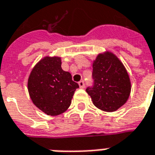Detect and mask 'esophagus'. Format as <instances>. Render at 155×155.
I'll list each match as a JSON object with an SVG mask.
<instances>
[{"label":"esophagus","instance_id":"obj_1","mask_svg":"<svg viewBox=\"0 0 155 155\" xmlns=\"http://www.w3.org/2000/svg\"><path fill=\"white\" fill-rule=\"evenodd\" d=\"M79 85H80V87L83 89V88L85 87V83H84L83 81H81L80 82H79Z\"/></svg>","mask_w":155,"mask_h":155}]
</instances>
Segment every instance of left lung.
Returning a JSON list of instances; mask_svg holds the SVG:
<instances>
[{
    "instance_id": "8db88e82",
    "label": "left lung",
    "mask_w": 155,
    "mask_h": 155,
    "mask_svg": "<svg viewBox=\"0 0 155 155\" xmlns=\"http://www.w3.org/2000/svg\"><path fill=\"white\" fill-rule=\"evenodd\" d=\"M92 85L86 88L93 104L107 112L117 110L130 96L131 84L125 68L112 53L99 54L93 63Z\"/></svg>"
}]
</instances>
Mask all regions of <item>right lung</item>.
<instances>
[{"label": "right lung", "mask_w": 155, "mask_h": 155, "mask_svg": "<svg viewBox=\"0 0 155 155\" xmlns=\"http://www.w3.org/2000/svg\"><path fill=\"white\" fill-rule=\"evenodd\" d=\"M79 84L61 68L59 57H45L32 70L28 80L31 101L48 115H58L70 107Z\"/></svg>", "instance_id": "right-lung-1"}]
</instances>
